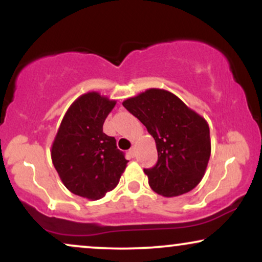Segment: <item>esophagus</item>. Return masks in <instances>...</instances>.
I'll return each instance as SVG.
<instances>
[{"label":"esophagus","instance_id":"1","mask_svg":"<svg viewBox=\"0 0 262 262\" xmlns=\"http://www.w3.org/2000/svg\"><path fill=\"white\" fill-rule=\"evenodd\" d=\"M129 155H130L132 158H134V156L137 155V151H135V149H134V148H132L130 150H129Z\"/></svg>","mask_w":262,"mask_h":262}]
</instances>
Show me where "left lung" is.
<instances>
[{"instance_id": "left-lung-1", "label": "left lung", "mask_w": 262, "mask_h": 262, "mask_svg": "<svg viewBox=\"0 0 262 262\" xmlns=\"http://www.w3.org/2000/svg\"><path fill=\"white\" fill-rule=\"evenodd\" d=\"M155 139L158 162L145 169L149 185L164 197L193 189L206 172L210 156L208 123L177 96L150 89L123 102Z\"/></svg>"}]
</instances>
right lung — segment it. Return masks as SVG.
Listing matches in <instances>:
<instances>
[{"label":"right lung","mask_w":262,"mask_h":262,"mask_svg":"<svg viewBox=\"0 0 262 262\" xmlns=\"http://www.w3.org/2000/svg\"><path fill=\"white\" fill-rule=\"evenodd\" d=\"M116 101L98 92L80 96L69 107L52 146V160L65 187L87 200H100L118 185L127 167L116 139L103 123Z\"/></svg>","instance_id":"1"}]
</instances>
